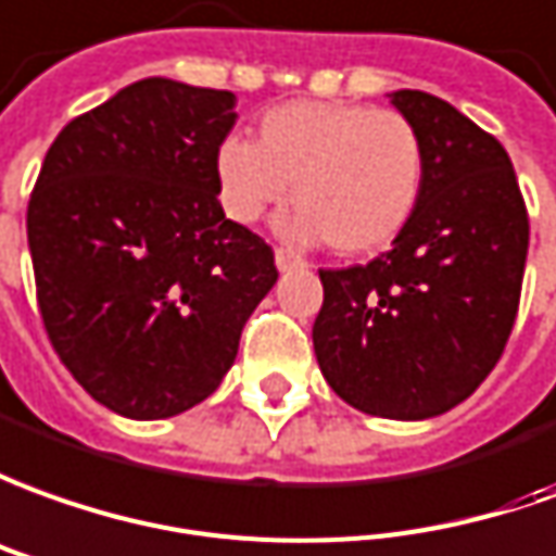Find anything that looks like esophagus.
Instances as JSON below:
<instances>
[{
	"mask_svg": "<svg viewBox=\"0 0 556 556\" xmlns=\"http://www.w3.org/2000/svg\"><path fill=\"white\" fill-rule=\"evenodd\" d=\"M275 266H278L281 271H293V269H305L308 263H305L300 254H293V251H287V248H278V251H275Z\"/></svg>",
	"mask_w": 556,
	"mask_h": 556,
	"instance_id": "34e87169",
	"label": "esophagus"
}]
</instances>
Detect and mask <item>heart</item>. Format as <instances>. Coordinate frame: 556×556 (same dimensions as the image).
I'll return each instance as SVG.
<instances>
[{
	"instance_id": "1",
	"label": "heart",
	"mask_w": 556,
	"mask_h": 556,
	"mask_svg": "<svg viewBox=\"0 0 556 556\" xmlns=\"http://www.w3.org/2000/svg\"><path fill=\"white\" fill-rule=\"evenodd\" d=\"M217 187L239 224L281 205L293 184L300 214L290 236L320 241L336 254L388 248L412 224L424 193V141L400 111L357 102H287L266 111L256 141L224 139Z\"/></svg>"
}]
</instances>
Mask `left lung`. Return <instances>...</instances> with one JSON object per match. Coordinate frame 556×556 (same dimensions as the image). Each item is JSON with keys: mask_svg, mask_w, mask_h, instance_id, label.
Segmentation results:
<instances>
[{"mask_svg": "<svg viewBox=\"0 0 556 556\" xmlns=\"http://www.w3.org/2000/svg\"><path fill=\"white\" fill-rule=\"evenodd\" d=\"M424 141L412 224L366 266L320 269L315 354L348 405L424 420L472 396L518 317L530 217L505 148L445 99L390 93Z\"/></svg>", "mask_w": 556, "mask_h": 556, "instance_id": "left-lung-1", "label": "left lung"}]
</instances>
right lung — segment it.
<instances>
[{
	"label": "right lung",
	"mask_w": 556,
	"mask_h": 556,
	"mask_svg": "<svg viewBox=\"0 0 556 556\" xmlns=\"http://www.w3.org/2000/svg\"><path fill=\"white\" fill-rule=\"evenodd\" d=\"M229 90L144 78L63 126L26 208L38 312L96 402L181 415L220 388L278 281L266 241L217 202Z\"/></svg>",
	"instance_id": "right-lung-1"
}]
</instances>
